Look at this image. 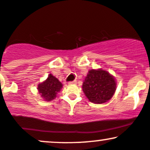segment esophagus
Returning <instances> with one entry per match:
<instances>
[{
  "instance_id": "esophagus-1",
  "label": "esophagus",
  "mask_w": 150,
  "mask_h": 150,
  "mask_svg": "<svg viewBox=\"0 0 150 150\" xmlns=\"http://www.w3.org/2000/svg\"><path fill=\"white\" fill-rule=\"evenodd\" d=\"M76 83H77L76 80H73V81H72V82H68V84H76Z\"/></svg>"
}]
</instances>
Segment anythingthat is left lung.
<instances>
[{
	"label": "left lung",
	"mask_w": 150,
	"mask_h": 150,
	"mask_svg": "<svg viewBox=\"0 0 150 150\" xmlns=\"http://www.w3.org/2000/svg\"><path fill=\"white\" fill-rule=\"evenodd\" d=\"M116 88L114 76L102 69L89 70L82 84V90L86 98L96 104L103 103L110 100Z\"/></svg>",
	"instance_id": "1"
}]
</instances>
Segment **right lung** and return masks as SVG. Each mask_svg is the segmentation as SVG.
Instances as JSON below:
<instances>
[{"label": "right lung", "instance_id": "add662e5", "mask_svg": "<svg viewBox=\"0 0 150 150\" xmlns=\"http://www.w3.org/2000/svg\"><path fill=\"white\" fill-rule=\"evenodd\" d=\"M63 84L52 74L48 75L47 79L38 86V90L42 98L46 101L54 99L58 92L61 91Z\"/></svg>", "mask_w": 150, "mask_h": 150}]
</instances>
